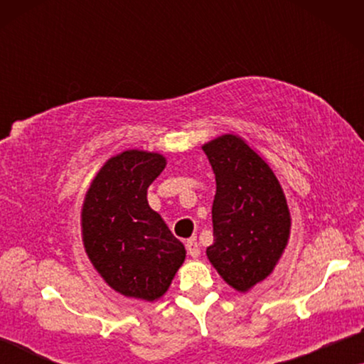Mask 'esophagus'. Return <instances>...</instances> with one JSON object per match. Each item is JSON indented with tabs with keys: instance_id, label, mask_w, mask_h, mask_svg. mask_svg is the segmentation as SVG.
<instances>
[{
	"instance_id": "obj_1",
	"label": "esophagus",
	"mask_w": 364,
	"mask_h": 364,
	"mask_svg": "<svg viewBox=\"0 0 364 364\" xmlns=\"http://www.w3.org/2000/svg\"><path fill=\"white\" fill-rule=\"evenodd\" d=\"M186 247H187V252H188V255H191V257L197 258L198 255H200V245H198L196 237L188 238V240L186 242Z\"/></svg>"
}]
</instances>
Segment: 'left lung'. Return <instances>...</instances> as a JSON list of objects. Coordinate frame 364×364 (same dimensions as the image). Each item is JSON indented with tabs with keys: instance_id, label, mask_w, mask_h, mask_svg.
<instances>
[{
	"instance_id": "obj_1",
	"label": "left lung",
	"mask_w": 364,
	"mask_h": 364,
	"mask_svg": "<svg viewBox=\"0 0 364 364\" xmlns=\"http://www.w3.org/2000/svg\"><path fill=\"white\" fill-rule=\"evenodd\" d=\"M202 149L217 182L207 257L228 285L245 293L270 275L285 250L291 227L285 193L242 137L223 134Z\"/></svg>"
}]
</instances>
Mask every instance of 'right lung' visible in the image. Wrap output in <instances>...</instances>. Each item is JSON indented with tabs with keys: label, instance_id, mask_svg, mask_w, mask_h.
Listing matches in <instances>:
<instances>
[{
	"label": "right lung",
	"instance_id": "obj_1",
	"mask_svg": "<svg viewBox=\"0 0 364 364\" xmlns=\"http://www.w3.org/2000/svg\"><path fill=\"white\" fill-rule=\"evenodd\" d=\"M166 167L157 152L124 151L101 167L81 212L89 260L112 290L156 301L186 260V248L149 207L147 188Z\"/></svg>",
	"mask_w": 364,
	"mask_h": 364
}]
</instances>
